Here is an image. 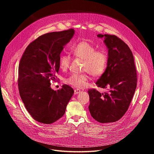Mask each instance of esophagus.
Wrapping results in <instances>:
<instances>
[{"label": "esophagus", "mask_w": 154, "mask_h": 154, "mask_svg": "<svg viewBox=\"0 0 154 154\" xmlns=\"http://www.w3.org/2000/svg\"><path fill=\"white\" fill-rule=\"evenodd\" d=\"M80 91H80L79 89H75V90H74V94H77L79 93Z\"/></svg>", "instance_id": "1"}]
</instances>
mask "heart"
Here are the masks:
<instances>
[{
  "mask_svg": "<svg viewBox=\"0 0 154 154\" xmlns=\"http://www.w3.org/2000/svg\"><path fill=\"white\" fill-rule=\"evenodd\" d=\"M72 55L77 58L84 60L83 71H86L94 77L102 76L107 67L108 57L103 51H97V48L93 44L86 41L74 43L70 47ZM71 62V57L68 55H61L59 58V67L62 71H66ZM86 74H73L66 79V83L82 88L86 86L89 80Z\"/></svg>",
  "mask_w": 154,
  "mask_h": 154,
  "instance_id": "1",
  "label": "heart"
}]
</instances>
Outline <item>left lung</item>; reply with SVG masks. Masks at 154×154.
Wrapping results in <instances>:
<instances>
[{"label":"left lung","instance_id":"8db88e82","mask_svg":"<svg viewBox=\"0 0 154 154\" xmlns=\"http://www.w3.org/2000/svg\"><path fill=\"white\" fill-rule=\"evenodd\" d=\"M97 36L105 38L108 61L104 74L96 85L108 91L100 93L95 88L90 89L88 108L97 121L113 122L120 119L129 107L137 88V71L132 52L121 39L108 34H99Z\"/></svg>","mask_w":154,"mask_h":154}]
</instances>
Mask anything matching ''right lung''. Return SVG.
Wrapping results in <instances>:
<instances>
[{
	"instance_id": "right-lung-1",
	"label": "right lung",
	"mask_w": 154,
	"mask_h": 154,
	"mask_svg": "<svg viewBox=\"0 0 154 154\" xmlns=\"http://www.w3.org/2000/svg\"><path fill=\"white\" fill-rule=\"evenodd\" d=\"M74 34L73 29L44 34L29 44L20 58L17 79L20 96L29 114L39 122L51 124L61 118L74 94L68 85L57 91L51 88V81L58 79L63 46Z\"/></svg>"
}]
</instances>
